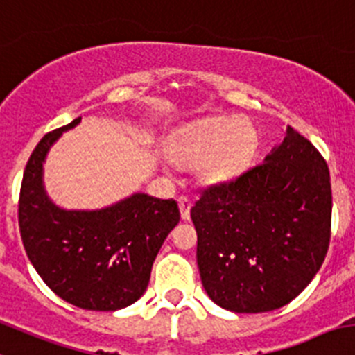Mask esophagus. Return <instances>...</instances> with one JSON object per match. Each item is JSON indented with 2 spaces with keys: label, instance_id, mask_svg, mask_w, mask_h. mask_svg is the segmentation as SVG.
Returning a JSON list of instances; mask_svg holds the SVG:
<instances>
[{
  "label": "esophagus",
  "instance_id": "obj_1",
  "mask_svg": "<svg viewBox=\"0 0 355 355\" xmlns=\"http://www.w3.org/2000/svg\"><path fill=\"white\" fill-rule=\"evenodd\" d=\"M178 208H180L182 220L191 218V201H189V198L180 196V198H178Z\"/></svg>",
  "mask_w": 355,
  "mask_h": 355
}]
</instances>
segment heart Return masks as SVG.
Segmentation results:
<instances>
[{
	"label": "heart",
	"mask_w": 355,
	"mask_h": 355,
	"mask_svg": "<svg viewBox=\"0 0 355 355\" xmlns=\"http://www.w3.org/2000/svg\"><path fill=\"white\" fill-rule=\"evenodd\" d=\"M257 147V130L248 121L209 118L189 126L171 147V159L180 166L201 163L208 182H222L239 173Z\"/></svg>",
	"instance_id": "obj_1"
}]
</instances>
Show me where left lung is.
Returning a JSON list of instances; mask_svg holds the SVG:
<instances>
[{
  "instance_id": "8db88e82",
  "label": "left lung",
  "mask_w": 355,
  "mask_h": 355,
  "mask_svg": "<svg viewBox=\"0 0 355 355\" xmlns=\"http://www.w3.org/2000/svg\"><path fill=\"white\" fill-rule=\"evenodd\" d=\"M331 205L324 157L288 126L263 163L206 187L192 206L208 297L237 314L290 304L324 261Z\"/></svg>"
}]
</instances>
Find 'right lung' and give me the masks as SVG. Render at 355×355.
Wrapping results in <instances>:
<instances>
[{
	"label": "right lung",
	"mask_w": 355,
	"mask_h": 355,
	"mask_svg": "<svg viewBox=\"0 0 355 355\" xmlns=\"http://www.w3.org/2000/svg\"><path fill=\"white\" fill-rule=\"evenodd\" d=\"M81 118L46 133L27 161L19 227L36 272L55 295L85 311L112 312L135 304L154 258L180 220L173 199L137 194L94 211L62 209L43 187V163L55 140Z\"/></svg>",
	"instance_id": "add662e5"
}]
</instances>
